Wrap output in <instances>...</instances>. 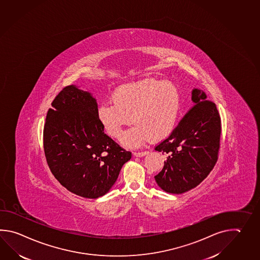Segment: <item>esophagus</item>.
Listing matches in <instances>:
<instances>
[{
	"label": "esophagus",
	"instance_id": "1",
	"mask_svg": "<svg viewBox=\"0 0 260 260\" xmlns=\"http://www.w3.org/2000/svg\"><path fill=\"white\" fill-rule=\"evenodd\" d=\"M148 154V151H142V152H135L134 153V155H136V156H143V155H145V154Z\"/></svg>",
	"mask_w": 260,
	"mask_h": 260
}]
</instances>
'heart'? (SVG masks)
<instances>
[{"label": "heart", "mask_w": 260, "mask_h": 260, "mask_svg": "<svg viewBox=\"0 0 260 260\" xmlns=\"http://www.w3.org/2000/svg\"><path fill=\"white\" fill-rule=\"evenodd\" d=\"M113 103H103L97 117L108 135L119 139L132 120L135 127L123 143L137 145L150 138L167 137L176 126L181 107L179 88L168 80H145L124 85L112 94Z\"/></svg>", "instance_id": "b5f03b06"}]
</instances>
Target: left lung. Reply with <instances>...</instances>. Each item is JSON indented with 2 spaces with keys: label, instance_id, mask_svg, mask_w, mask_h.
<instances>
[{
  "label": "left lung",
  "instance_id": "obj_1",
  "mask_svg": "<svg viewBox=\"0 0 260 260\" xmlns=\"http://www.w3.org/2000/svg\"><path fill=\"white\" fill-rule=\"evenodd\" d=\"M191 100L193 106L178 126L154 147L167 156L154 179L170 193H182L200 184L218 158L221 119L216 104L198 89L192 90Z\"/></svg>",
  "mask_w": 260,
  "mask_h": 260
}]
</instances>
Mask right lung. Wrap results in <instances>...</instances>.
Listing matches in <instances>:
<instances>
[{"mask_svg":"<svg viewBox=\"0 0 260 260\" xmlns=\"http://www.w3.org/2000/svg\"><path fill=\"white\" fill-rule=\"evenodd\" d=\"M89 92L64 86L52 102L43 127L48 167L66 189L85 198L106 194L132 158L104 132Z\"/></svg>","mask_w":260,"mask_h":260,"instance_id":"1","label":"right lung"}]
</instances>
